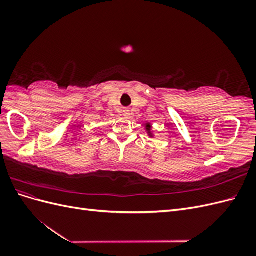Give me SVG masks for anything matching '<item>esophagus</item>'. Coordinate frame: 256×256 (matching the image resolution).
Here are the masks:
<instances>
[{"mask_svg":"<svg viewBox=\"0 0 256 256\" xmlns=\"http://www.w3.org/2000/svg\"><path fill=\"white\" fill-rule=\"evenodd\" d=\"M122 114H124V116H125L126 118H128L129 116H130V111H129V109H124V110H122Z\"/></svg>","mask_w":256,"mask_h":256,"instance_id":"esophagus-1","label":"esophagus"}]
</instances>
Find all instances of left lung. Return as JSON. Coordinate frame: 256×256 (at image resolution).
<instances>
[{
  "label": "left lung",
  "mask_w": 256,
  "mask_h": 256,
  "mask_svg": "<svg viewBox=\"0 0 256 256\" xmlns=\"http://www.w3.org/2000/svg\"><path fill=\"white\" fill-rule=\"evenodd\" d=\"M145 128H146V131H147V134H148V136H150V138H152L154 136V134H152V125L150 122H146L145 124Z\"/></svg>",
  "instance_id": "obj_1"
}]
</instances>
